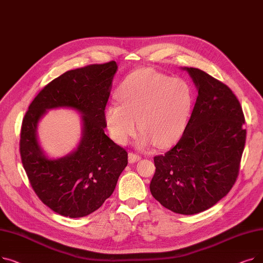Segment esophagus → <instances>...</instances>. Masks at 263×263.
<instances>
[{
    "label": "esophagus",
    "mask_w": 263,
    "mask_h": 263,
    "mask_svg": "<svg viewBox=\"0 0 263 263\" xmlns=\"http://www.w3.org/2000/svg\"><path fill=\"white\" fill-rule=\"evenodd\" d=\"M128 160H129V163H135V162H139L141 160V157L139 155H135V154H132L130 153L128 155Z\"/></svg>",
    "instance_id": "esophagus-1"
}]
</instances>
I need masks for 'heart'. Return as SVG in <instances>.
I'll list each match as a JSON object with an SVG mask.
<instances>
[{
    "label": "heart",
    "instance_id": "obj_1",
    "mask_svg": "<svg viewBox=\"0 0 263 263\" xmlns=\"http://www.w3.org/2000/svg\"><path fill=\"white\" fill-rule=\"evenodd\" d=\"M120 104L104 108V120L113 141L126 144L137 128L142 130L136 146L157 145L166 148L177 143L184 132L194 101L187 82L142 68L122 82L117 91Z\"/></svg>",
    "mask_w": 263,
    "mask_h": 263
}]
</instances>
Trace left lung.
Wrapping results in <instances>:
<instances>
[{"label":"left lung","mask_w":263,"mask_h":263,"mask_svg":"<svg viewBox=\"0 0 263 263\" xmlns=\"http://www.w3.org/2000/svg\"><path fill=\"white\" fill-rule=\"evenodd\" d=\"M181 69L198 96L181 139L155 157L150 192L166 209L192 215L211 208L236 182L246 130L240 102L227 85L200 69Z\"/></svg>","instance_id":"8db88e82"}]
</instances>
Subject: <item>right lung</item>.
<instances>
[{"instance_id":"add662e5","label":"right lung","mask_w":263,"mask_h":263,"mask_svg":"<svg viewBox=\"0 0 263 263\" xmlns=\"http://www.w3.org/2000/svg\"><path fill=\"white\" fill-rule=\"evenodd\" d=\"M117 68L109 62L63 73L35 97L23 118L20 155L25 173L39 199L63 216L83 217L99 209L128 164L127 151L104 133V108ZM57 108L81 115V139L70 154L50 158L36 129L47 110Z\"/></svg>"}]
</instances>
